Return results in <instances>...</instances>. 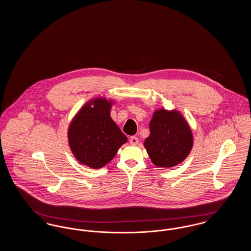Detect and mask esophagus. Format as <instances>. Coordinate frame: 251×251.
<instances>
[{
	"label": "esophagus",
	"instance_id": "obj_1",
	"mask_svg": "<svg viewBox=\"0 0 251 251\" xmlns=\"http://www.w3.org/2000/svg\"><path fill=\"white\" fill-rule=\"evenodd\" d=\"M130 143L131 145H136L138 143V138L136 136H131V137H130Z\"/></svg>",
	"mask_w": 251,
	"mask_h": 251
}]
</instances>
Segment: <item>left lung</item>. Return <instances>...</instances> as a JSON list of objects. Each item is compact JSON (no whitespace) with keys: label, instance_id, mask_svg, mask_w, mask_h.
<instances>
[{"label":"left lung","instance_id":"left-lung-1","mask_svg":"<svg viewBox=\"0 0 251 251\" xmlns=\"http://www.w3.org/2000/svg\"><path fill=\"white\" fill-rule=\"evenodd\" d=\"M150 131L144 146L157 167H175L189 154L192 131L179 112L157 110L150 122Z\"/></svg>","mask_w":251,"mask_h":251}]
</instances>
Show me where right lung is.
<instances>
[{"label": "right lung", "mask_w": 251, "mask_h": 251, "mask_svg": "<svg viewBox=\"0 0 251 251\" xmlns=\"http://www.w3.org/2000/svg\"><path fill=\"white\" fill-rule=\"evenodd\" d=\"M110 109L111 102L106 99H98L86 103L70 125L69 142L72 153L87 167H104L127 142L126 135L111 119Z\"/></svg>", "instance_id": "add662e5"}]
</instances>
